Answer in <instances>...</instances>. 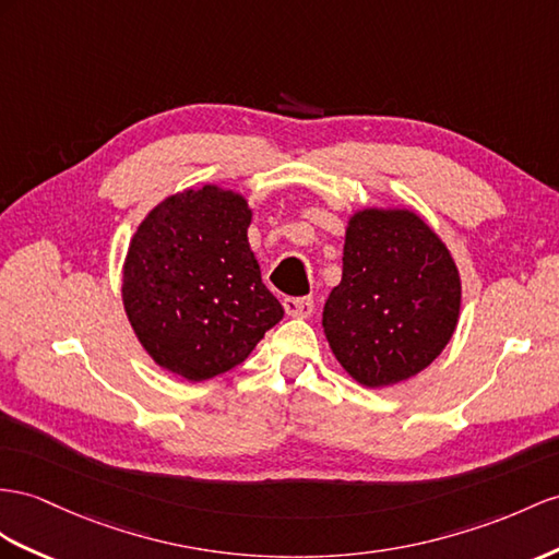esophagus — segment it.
Wrapping results in <instances>:
<instances>
[{"label": "esophagus", "instance_id": "1", "mask_svg": "<svg viewBox=\"0 0 559 559\" xmlns=\"http://www.w3.org/2000/svg\"><path fill=\"white\" fill-rule=\"evenodd\" d=\"M283 309L293 319H307L313 311V299L311 297H285Z\"/></svg>", "mask_w": 559, "mask_h": 559}]
</instances>
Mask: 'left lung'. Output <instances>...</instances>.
I'll return each instance as SVG.
<instances>
[{"label": "left lung", "instance_id": "obj_1", "mask_svg": "<svg viewBox=\"0 0 559 559\" xmlns=\"http://www.w3.org/2000/svg\"><path fill=\"white\" fill-rule=\"evenodd\" d=\"M457 313V266L420 214L406 207L352 214L323 333L356 382L376 390L418 376L449 345Z\"/></svg>", "mask_w": 559, "mask_h": 559}]
</instances>
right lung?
Segmentation results:
<instances>
[{"label":"right lung","instance_id":"right-lung-1","mask_svg":"<svg viewBox=\"0 0 559 559\" xmlns=\"http://www.w3.org/2000/svg\"><path fill=\"white\" fill-rule=\"evenodd\" d=\"M248 200L205 183L157 203L130 240L122 305L151 359L191 382L248 359L283 307L248 242Z\"/></svg>","mask_w":559,"mask_h":559}]
</instances>
